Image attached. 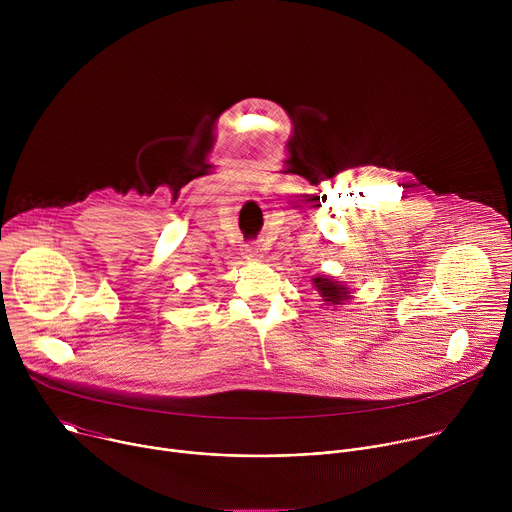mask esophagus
I'll use <instances>...</instances> for the list:
<instances>
[{"label":"esophagus","mask_w":512,"mask_h":512,"mask_svg":"<svg viewBox=\"0 0 512 512\" xmlns=\"http://www.w3.org/2000/svg\"><path fill=\"white\" fill-rule=\"evenodd\" d=\"M243 253L247 257H259V245L257 243H247V245H243Z\"/></svg>","instance_id":"1"}]
</instances>
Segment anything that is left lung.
<instances>
[{"label":"left lung","instance_id":"8db88e82","mask_svg":"<svg viewBox=\"0 0 512 512\" xmlns=\"http://www.w3.org/2000/svg\"><path fill=\"white\" fill-rule=\"evenodd\" d=\"M314 285H316V289H318V294L324 298V302H328V304H332V306H338V304H342L344 300H348L350 296V291H348V287H344V285H340L338 281H332V279H328V277H316L314 279Z\"/></svg>","mask_w":512,"mask_h":512}]
</instances>
